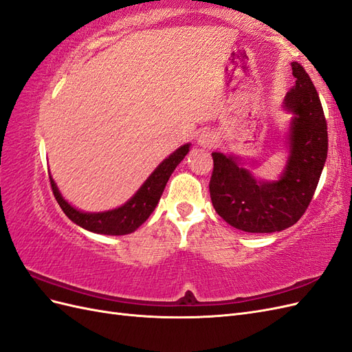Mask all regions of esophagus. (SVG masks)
I'll use <instances>...</instances> for the list:
<instances>
[{"label":"esophagus","mask_w":352,"mask_h":352,"mask_svg":"<svg viewBox=\"0 0 352 352\" xmlns=\"http://www.w3.org/2000/svg\"><path fill=\"white\" fill-rule=\"evenodd\" d=\"M216 140H217V138L214 136V133H211L208 131H204V132H201L198 135V141L197 142L202 148H211V146L216 145Z\"/></svg>","instance_id":"obj_1"}]
</instances>
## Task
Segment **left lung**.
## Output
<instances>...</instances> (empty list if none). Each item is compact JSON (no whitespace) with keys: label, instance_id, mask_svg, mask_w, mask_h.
<instances>
[{"label":"left lung","instance_id":"1","mask_svg":"<svg viewBox=\"0 0 352 352\" xmlns=\"http://www.w3.org/2000/svg\"><path fill=\"white\" fill-rule=\"evenodd\" d=\"M295 85L282 107L291 113L285 132L286 162L279 177L254 176L236 154L212 153L210 197L217 214L250 233L280 232L301 219L313 199L327 157V126L320 98L307 72L291 63Z\"/></svg>","mask_w":352,"mask_h":352}]
</instances>
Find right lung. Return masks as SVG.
<instances>
[{"mask_svg":"<svg viewBox=\"0 0 352 352\" xmlns=\"http://www.w3.org/2000/svg\"><path fill=\"white\" fill-rule=\"evenodd\" d=\"M189 150L190 144L179 146L176 151L166 157L163 162L154 168V172L146 177L141 188L138 189L124 204L113 210L82 211L76 207H73L70 202L61 195L57 184L50 175L52 192H54L58 206L65 211V214L82 229L89 230L92 233H100V235H127V233L135 232L148 217L151 216V212L155 210L160 198H162L168 177L172 176L175 168L185 158Z\"/></svg>","mask_w":352,"mask_h":352,"instance_id":"obj_1","label":"right lung"}]
</instances>
